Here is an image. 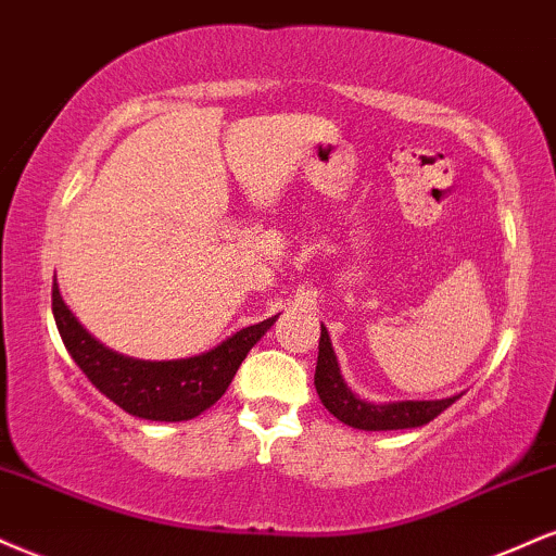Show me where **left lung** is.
<instances>
[{"label":"left lung","mask_w":556,"mask_h":556,"mask_svg":"<svg viewBox=\"0 0 556 556\" xmlns=\"http://www.w3.org/2000/svg\"><path fill=\"white\" fill-rule=\"evenodd\" d=\"M315 388L323 406L336 416L338 421L349 424L364 432H388V429H414L424 427L440 416L447 406H453L460 395L445 397V401H403V403H375L362 401L351 393L349 384L343 382L341 369H338L336 354H332L328 330L319 332V356L315 369Z\"/></svg>","instance_id":"obj_1"}]
</instances>
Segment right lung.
<instances>
[{
    "label": "right lung",
    "instance_id": "1",
    "mask_svg": "<svg viewBox=\"0 0 556 556\" xmlns=\"http://www.w3.org/2000/svg\"><path fill=\"white\" fill-rule=\"evenodd\" d=\"M51 312L59 336L85 377L127 414L150 421H187L211 408L228 390L252 345L276 323L270 317L250 325L202 356L140 362L98 343L62 302L56 283L51 286Z\"/></svg>",
    "mask_w": 556,
    "mask_h": 556
}]
</instances>
